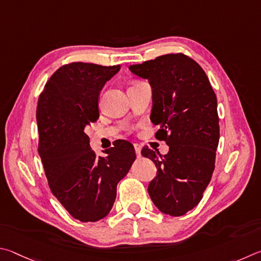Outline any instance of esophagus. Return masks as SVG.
<instances>
[{"mask_svg":"<svg viewBox=\"0 0 261 261\" xmlns=\"http://www.w3.org/2000/svg\"><path fill=\"white\" fill-rule=\"evenodd\" d=\"M134 148H135L136 156L141 157V145H140V144H134Z\"/></svg>","mask_w":261,"mask_h":261,"instance_id":"1","label":"esophagus"}]
</instances>
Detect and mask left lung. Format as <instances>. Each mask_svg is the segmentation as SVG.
<instances>
[{"label":"left lung","instance_id":"1","mask_svg":"<svg viewBox=\"0 0 261 261\" xmlns=\"http://www.w3.org/2000/svg\"><path fill=\"white\" fill-rule=\"evenodd\" d=\"M129 71L147 79L152 88V123L157 139L170 147L166 154L142 149L151 159L157 175L148 193L159 211L184 216L203 198L211 181L219 143L218 102L207 75L194 59L168 54Z\"/></svg>","mask_w":261,"mask_h":261}]
</instances>
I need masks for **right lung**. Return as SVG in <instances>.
Listing matches in <instances>:
<instances>
[{"mask_svg":"<svg viewBox=\"0 0 261 261\" xmlns=\"http://www.w3.org/2000/svg\"><path fill=\"white\" fill-rule=\"evenodd\" d=\"M120 70L71 63L50 76L36 108L39 154L50 190L71 216L95 222L111 211L117 185L136 159L133 144L119 140L107 156L91 150L86 128L99 118L100 90Z\"/></svg>","mask_w":261,"mask_h":261,"instance_id":"1","label":"right lung"}]
</instances>
